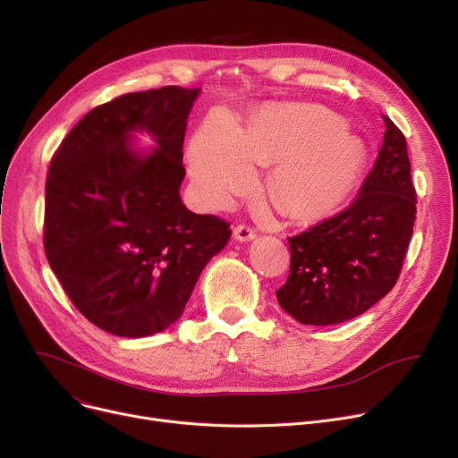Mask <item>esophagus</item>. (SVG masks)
Listing matches in <instances>:
<instances>
[{"label": "esophagus", "mask_w": 458, "mask_h": 458, "mask_svg": "<svg viewBox=\"0 0 458 458\" xmlns=\"http://www.w3.org/2000/svg\"><path fill=\"white\" fill-rule=\"evenodd\" d=\"M233 237H235L237 242H242V243H249V242H252L254 237H256V232H254L250 226L240 225V226H235V228H233Z\"/></svg>", "instance_id": "esophagus-1"}]
</instances>
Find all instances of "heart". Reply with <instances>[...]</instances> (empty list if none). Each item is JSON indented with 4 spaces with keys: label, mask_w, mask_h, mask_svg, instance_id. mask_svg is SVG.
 <instances>
[{
    "label": "heart",
    "mask_w": 458,
    "mask_h": 458,
    "mask_svg": "<svg viewBox=\"0 0 458 458\" xmlns=\"http://www.w3.org/2000/svg\"><path fill=\"white\" fill-rule=\"evenodd\" d=\"M189 172L204 200L225 206L247 191L256 165L275 163L267 191L293 216L339 206L365 163V146L343 119L320 106L266 108L245 129L225 115L208 119L189 146Z\"/></svg>",
    "instance_id": "obj_1"
}]
</instances>
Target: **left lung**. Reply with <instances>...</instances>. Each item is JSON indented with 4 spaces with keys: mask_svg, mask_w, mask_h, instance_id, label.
<instances>
[{
    "mask_svg": "<svg viewBox=\"0 0 458 458\" xmlns=\"http://www.w3.org/2000/svg\"><path fill=\"white\" fill-rule=\"evenodd\" d=\"M382 149L348 209L293 235L278 305L305 326H333L367 312L399 278L415 221L404 134L384 115Z\"/></svg>",
    "mask_w": 458,
    "mask_h": 458,
    "instance_id": "1",
    "label": "left lung"
}]
</instances>
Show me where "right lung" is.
<instances>
[{
	"mask_svg": "<svg viewBox=\"0 0 458 458\" xmlns=\"http://www.w3.org/2000/svg\"><path fill=\"white\" fill-rule=\"evenodd\" d=\"M200 88L127 93L88 112L47 180L45 252L72 305L106 333L142 339L185 310L230 225L185 208L183 140ZM138 131L156 146L140 148Z\"/></svg>",
	"mask_w": 458,
	"mask_h": 458,
	"instance_id": "right-lung-1",
	"label": "right lung"
}]
</instances>
